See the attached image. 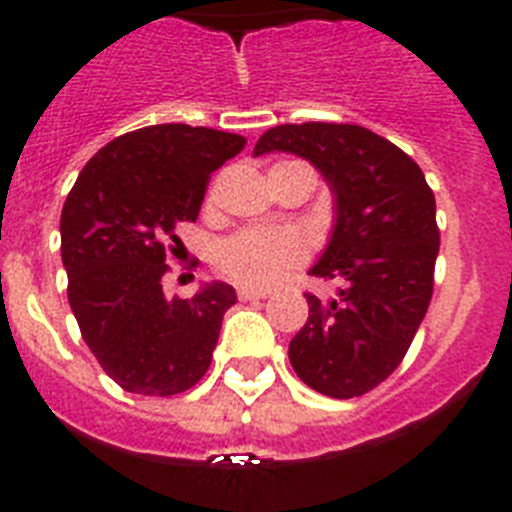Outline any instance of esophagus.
Instances as JSON below:
<instances>
[{"label": "esophagus", "instance_id": "1", "mask_svg": "<svg viewBox=\"0 0 512 512\" xmlns=\"http://www.w3.org/2000/svg\"><path fill=\"white\" fill-rule=\"evenodd\" d=\"M266 297H269V292H264V289H251V287L238 289V300H243V302L266 300Z\"/></svg>", "mask_w": 512, "mask_h": 512}]
</instances>
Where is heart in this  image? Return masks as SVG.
<instances>
[{
  "label": "heart",
  "instance_id": "obj_1",
  "mask_svg": "<svg viewBox=\"0 0 512 512\" xmlns=\"http://www.w3.org/2000/svg\"><path fill=\"white\" fill-rule=\"evenodd\" d=\"M305 259V246L292 233L241 230L215 248V266L235 284L264 289Z\"/></svg>",
  "mask_w": 512,
  "mask_h": 512
}]
</instances>
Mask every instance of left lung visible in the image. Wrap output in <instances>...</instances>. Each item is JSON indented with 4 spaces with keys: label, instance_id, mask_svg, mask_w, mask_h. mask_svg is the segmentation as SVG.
<instances>
[{
    "label": "left lung",
    "instance_id": "8db88e82",
    "mask_svg": "<svg viewBox=\"0 0 512 512\" xmlns=\"http://www.w3.org/2000/svg\"><path fill=\"white\" fill-rule=\"evenodd\" d=\"M269 151L318 166L338 207L333 238L310 271L336 282L338 297L305 292L310 315L289 343V361L320 395L361 397L402 364L431 305L436 197L408 153L351 122L277 125L253 148Z\"/></svg>",
    "mask_w": 512,
    "mask_h": 512
}]
</instances>
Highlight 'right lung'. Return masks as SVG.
Wrapping results in <instances>:
<instances>
[{
    "instance_id": "obj_1",
    "label": "right lung",
    "mask_w": 512,
    "mask_h": 512,
    "mask_svg": "<svg viewBox=\"0 0 512 512\" xmlns=\"http://www.w3.org/2000/svg\"><path fill=\"white\" fill-rule=\"evenodd\" d=\"M246 138L182 122L110 140L81 169L61 212V259L81 338L133 395L187 392L210 369L235 289L215 282L166 300L179 223H194L212 171Z\"/></svg>"
}]
</instances>
